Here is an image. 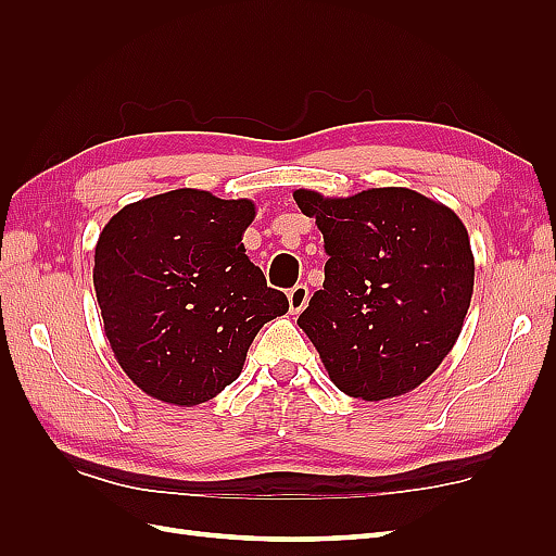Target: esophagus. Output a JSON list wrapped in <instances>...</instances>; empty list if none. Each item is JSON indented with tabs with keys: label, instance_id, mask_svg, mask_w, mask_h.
I'll use <instances>...</instances> for the list:
<instances>
[{
	"label": "esophagus",
	"instance_id": "esophagus-1",
	"mask_svg": "<svg viewBox=\"0 0 556 556\" xmlns=\"http://www.w3.org/2000/svg\"><path fill=\"white\" fill-rule=\"evenodd\" d=\"M308 299H311V292H308V285L299 282L294 285V288L288 292V301H290V313H301L306 306H308Z\"/></svg>",
	"mask_w": 556,
	"mask_h": 556
}]
</instances>
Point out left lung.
<instances>
[{"label":"left lung","mask_w":556,"mask_h":556,"mask_svg":"<svg viewBox=\"0 0 556 556\" xmlns=\"http://www.w3.org/2000/svg\"><path fill=\"white\" fill-rule=\"evenodd\" d=\"M323 231V290L299 315L341 392L364 401L422 384L457 343L473 294V252L457 213L408 188L329 199L296 190Z\"/></svg>","instance_id":"1"}]
</instances>
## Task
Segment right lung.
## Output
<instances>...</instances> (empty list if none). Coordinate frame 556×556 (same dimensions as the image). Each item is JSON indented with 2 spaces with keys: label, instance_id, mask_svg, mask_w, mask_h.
<instances>
[{
  "label": "right lung",
  "instance_id": "right-lung-1",
  "mask_svg": "<svg viewBox=\"0 0 556 556\" xmlns=\"http://www.w3.org/2000/svg\"><path fill=\"white\" fill-rule=\"evenodd\" d=\"M250 199L172 190L117 211L94 248L113 355L146 394L197 406L239 378L257 331L290 308L241 243Z\"/></svg>",
  "mask_w": 556,
  "mask_h": 556
}]
</instances>
